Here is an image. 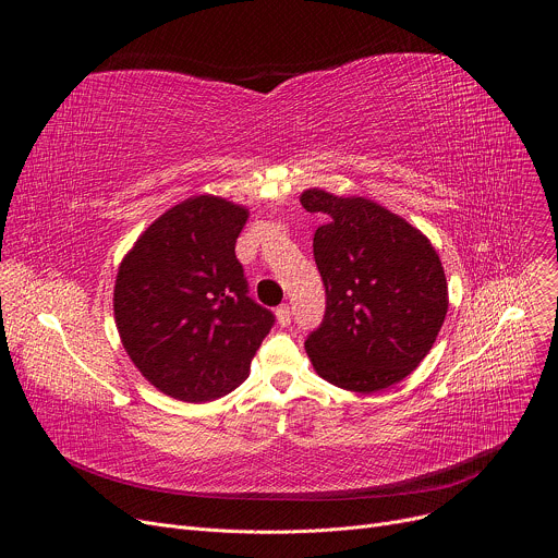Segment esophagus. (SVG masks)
Masks as SVG:
<instances>
[{"instance_id":"34e87169","label":"esophagus","mask_w":558,"mask_h":558,"mask_svg":"<svg viewBox=\"0 0 558 558\" xmlns=\"http://www.w3.org/2000/svg\"><path fill=\"white\" fill-rule=\"evenodd\" d=\"M276 317H278V325L280 327H289L291 325V308L287 304H280L276 308Z\"/></svg>"}]
</instances>
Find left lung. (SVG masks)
Wrapping results in <instances>:
<instances>
[{
	"label": "left lung",
	"mask_w": 558,
	"mask_h": 558,
	"mask_svg": "<svg viewBox=\"0 0 558 558\" xmlns=\"http://www.w3.org/2000/svg\"><path fill=\"white\" fill-rule=\"evenodd\" d=\"M320 214L313 258L327 289L323 325L304 349L327 381L375 392L411 375L428 355L448 311V284L428 238L362 196L306 190Z\"/></svg>",
	"instance_id": "left-lung-1"
}]
</instances>
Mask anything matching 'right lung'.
<instances>
[{
	"instance_id": "1",
	"label": "right lung",
	"mask_w": 558,
	"mask_h": 558,
	"mask_svg": "<svg viewBox=\"0 0 558 558\" xmlns=\"http://www.w3.org/2000/svg\"><path fill=\"white\" fill-rule=\"evenodd\" d=\"M250 211L194 196L156 218L123 258L114 284L121 342L161 392L211 402L241 384L276 317L252 300L235 238Z\"/></svg>"
}]
</instances>
